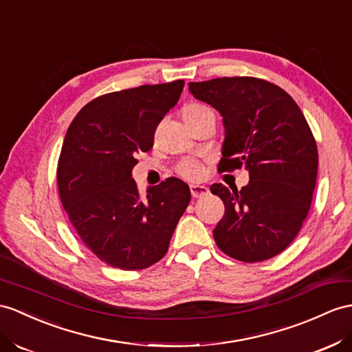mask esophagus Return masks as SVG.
Listing matches in <instances>:
<instances>
[{
  "label": "esophagus",
  "mask_w": 352,
  "mask_h": 352,
  "mask_svg": "<svg viewBox=\"0 0 352 352\" xmlns=\"http://www.w3.org/2000/svg\"><path fill=\"white\" fill-rule=\"evenodd\" d=\"M190 188H191V194L194 199H200V197L209 192V188L203 184H192Z\"/></svg>",
  "instance_id": "1"
}]
</instances>
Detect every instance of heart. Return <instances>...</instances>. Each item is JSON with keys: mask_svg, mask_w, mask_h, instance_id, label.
<instances>
[{"mask_svg": "<svg viewBox=\"0 0 352 352\" xmlns=\"http://www.w3.org/2000/svg\"><path fill=\"white\" fill-rule=\"evenodd\" d=\"M213 113L209 106L203 104V102H188L182 107V118L184 121H192L195 118H200L203 115ZM179 173H181L186 179H195L201 175V167L194 160H186L181 166H179Z\"/></svg>", "mask_w": 352, "mask_h": 352, "instance_id": "heart-1", "label": "heart"}]
</instances>
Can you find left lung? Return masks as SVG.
<instances>
[{
    "instance_id": "left-lung-1",
    "label": "left lung",
    "mask_w": 352,
    "mask_h": 352,
    "mask_svg": "<svg viewBox=\"0 0 352 352\" xmlns=\"http://www.w3.org/2000/svg\"><path fill=\"white\" fill-rule=\"evenodd\" d=\"M190 92L222 116L218 170L250 173L241 191L210 186L226 206L213 239L231 258L269 260L294 241L311 208L318 171L311 128L284 89L256 77L191 82Z\"/></svg>"
}]
</instances>
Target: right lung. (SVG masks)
Listing matches in <instances>:
<instances>
[{
  "label": "right lung",
  "mask_w": 352,
  "mask_h": 352,
  "mask_svg": "<svg viewBox=\"0 0 352 352\" xmlns=\"http://www.w3.org/2000/svg\"><path fill=\"white\" fill-rule=\"evenodd\" d=\"M184 80L110 92L70 124L58 161L61 203L82 242L101 261L140 270L160 261L191 200L168 177L142 195L131 177L135 153L153 146L161 119L176 106Z\"/></svg>",
  "instance_id": "right-lung-1"
}]
</instances>
